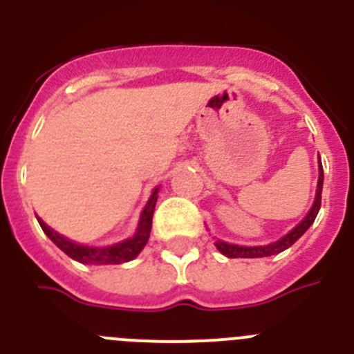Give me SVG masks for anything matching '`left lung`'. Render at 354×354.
Instances as JSON below:
<instances>
[{
    "instance_id": "left-lung-1",
    "label": "left lung",
    "mask_w": 354,
    "mask_h": 354,
    "mask_svg": "<svg viewBox=\"0 0 354 354\" xmlns=\"http://www.w3.org/2000/svg\"><path fill=\"white\" fill-rule=\"evenodd\" d=\"M323 165H321V159H319V179H317V192H315V200L312 209L308 211V214L301 220V223H298L296 227L290 230L289 234L282 237V239L270 243V245L264 246H239V245H230V243H225V241H216V248L223 253L225 257L228 259H257V257H270V255H277V253L283 252V250L290 248V246L303 236V234L308 230L312 223H314L315 216H317L319 209H321V193H323Z\"/></svg>"
}]
</instances>
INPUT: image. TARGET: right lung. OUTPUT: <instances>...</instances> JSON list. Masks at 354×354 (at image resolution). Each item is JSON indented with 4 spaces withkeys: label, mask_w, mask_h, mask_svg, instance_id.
I'll list each match as a JSON object with an SVG mask.
<instances>
[{
    "label": "right lung",
    "mask_w": 354,
    "mask_h": 354,
    "mask_svg": "<svg viewBox=\"0 0 354 354\" xmlns=\"http://www.w3.org/2000/svg\"><path fill=\"white\" fill-rule=\"evenodd\" d=\"M158 192L159 187H156L152 195H150L149 202H147L145 209L142 211V216H140L138 228H136V234L133 237L126 241H120L117 245L111 246H84L77 245L74 241L67 239V237L60 236L58 232H55L51 227L44 223L40 218H37L42 227L44 234L49 237V239L55 243L58 248L64 253H67L68 257L74 259V261L81 262V264H122V262H129L133 261L136 255L143 250V246L147 245V241L150 237V228H152V214H154L156 202H158Z\"/></svg>",
    "instance_id": "obj_1"
}]
</instances>
